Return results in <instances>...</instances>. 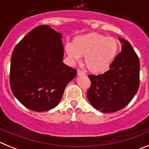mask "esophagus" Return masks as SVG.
Wrapping results in <instances>:
<instances>
[{
    "label": "esophagus",
    "mask_w": 149,
    "mask_h": 149,
    "mask_svg": "<svg viewBox=\"0 0 149 149\" xmlns=\"http://www.w3.org/2000/svg\"><path fill=\"white\" fill-rule=\"evenodd\" d=\"M85 74V73H84L83 71L80 70V69H77V75L80 76V75H84Z\"/></svg>",
    "instance_id": "1"
}]
</instances>
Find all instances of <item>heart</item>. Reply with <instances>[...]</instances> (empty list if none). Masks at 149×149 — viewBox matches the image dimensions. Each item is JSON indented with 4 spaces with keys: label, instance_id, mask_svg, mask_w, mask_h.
I'll list each match as a JSON object with an SVG mask.
<instances>
[{
    "label": "heart",
    "instance_id": "obj_1",
    "mask_svg": "<svg viewBox=\"0 0 149 149\" xmlns=\"http://www.w3.org/2000/svg\"><path fill=\"white\" fill-rule=\"evenodd\" d=\"M65 49L72 61H79L81 56H84L88 70L100 73L106 71L114 61L119 44L116 38L93 33L75 38L72 45L67 44Z\"/></svg>",
    "mask_w": 149,
    "mask_h": 149
}]
</instances>
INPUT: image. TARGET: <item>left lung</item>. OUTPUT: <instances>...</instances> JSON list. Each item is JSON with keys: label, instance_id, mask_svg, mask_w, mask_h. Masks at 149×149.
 I'll use <instances>...</instances> for the list:
<instances>
[{"label": "left lung", "instance_id": "8db88e82", "mask_svg": "<svg viewBox=\"0 0 149 149\" xmlns=\"http://www.w3.org/2000/svg\"><path fill=\"white\" fill-rule=\"evenodd\" d=\"M122 51L110 69L98 75H88L91 86L86 95L96 110L113 113L127 106L139 86V57L127 40L119 38Z\"/></svg>", "mask_w": 149, "mask_h": 149}]
</instances>
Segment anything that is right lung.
<instances>
[{
  "mask_svg": "<svg viewBox=\"0 0 149 149\" xmlns=\"http://www.w3.org/2000/svg\"><path fill=\"white\" fill-rule=\"evenodd\" d=\"M62 34L47 25L33 29L16 45L10 65L13 95L27 108L47 111L60 103L77 70L63 63Z\"/></svg>",
  "mask_w": 149,
  "mask_h": 149,
  "instance_id": "right-lung-1",
  "label": "right lung"
}]
</instances>
